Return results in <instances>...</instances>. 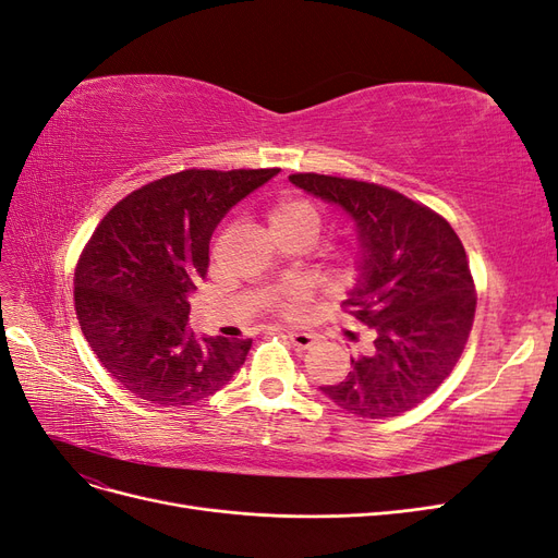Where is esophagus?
Returning <instances> with one entry per match:
<instances>
[{
	"label": "esophagus",
	"instance_id": "1",
	"mask_svg": "<svg viewBox=\"0 0 558 558\" xmlns=\"http://www.w3.org/2000/svg\"><path fill=\"white\" fill-rule=\"evenodd\" d=\"M289 340L295 344V350H312L316 344V336L305 330H289Z\"/></svg>",
	"mask_w": 558,
	"mask_h": 558
}]
</instances>
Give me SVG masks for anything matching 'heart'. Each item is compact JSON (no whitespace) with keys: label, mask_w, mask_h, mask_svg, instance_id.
<instances>
[{"label":"heart","mask_w":558,"mask_h":558,"mask_svg":"<svg viewBox=\"0 0 558 558\" xmlns=\"http://www.w3.org/2000/svg\"><path fill=\"white\" fill-rule=\"evenodd\" d=\"M265 220L269 232L283 246H300L310 248L316 242L326 228L324 210L316 206L312 199L303 197V194H279L272 202L265 206ZM354 263L352 251L330 253L324 267L330 277L342 279L350 275ZM310 303V289L300 281H286L269 289L263 298V307L269 314L283 316V319H298L305 312Z\"/></svg>","instance_id":"b5f03b06"}]
</instances>
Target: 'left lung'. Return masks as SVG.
I'll return each instance as SVG.
<instances>
[{
	"label": "left lung",
	"mask_w": 558,
	"mask_h": 558,
	"mask_svg": "<svg viewBox=\"0 0 558 558\" xmlns=\"http://www.w3.org/2000/svg\"><path fill=\"white\" fill-rule=\"evenodd\" d=\"M289 180L348 210L361 242V277L342 310L375 338L348 378L322 391L366 420L415 409L453 373L472 333L476 286L460 236L429 206L378 183L319 173Z\"/></svg>",
	"instance_id": "1"
}]
</instances>
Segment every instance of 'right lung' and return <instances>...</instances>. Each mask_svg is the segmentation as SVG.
I'll return each instance as SVG.
<instances>
[{
  "label": "right lung",
  "instance_id": "add662e5",
  "mask_svg": "<svg viewBox=\"0 0 558 558\" xmlns=\"http://www.w3.org/2000/svg\"><path fill=\"white\" fill-rule=\"evenodd\" d=\"M279 169H185L117 202L74 267V312L96 359L131 395L183 409L216 395L251 338H197L187 295L225 214Z\"/></svg>",
  "mask_w": 558,
  "mask_h": 558
}]
</instances>
